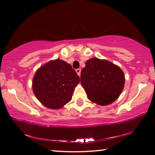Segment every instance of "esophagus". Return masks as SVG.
<instances>
[{
	"mask_svg": "<svg viewBox=\"0 0 155 155\" xmlns=\"http://www.w3.org/2000/svg\"><path fill=\"white\" fill-rule=\"evenodd\" d=\"M81 70L80 69V68H78V69L76 70V72H77V74L79 76V77H80V75H81Z\"/></svg>",
	"mask_w": 155,
	"mask_h": 155,
	"instance_id": "34e87169",
	"label": "esophagus"
}]
</instances>
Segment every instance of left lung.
I'll use <instances>...</instances> for the list:
<instances>
[{"label": "left lung", "mask_w": 155, "mask_h": 155, "mask_svg": "<svg viewBox=\"0 0 155 155\" xmlns=\"http://www.w3.org/2000/svg\"><path fill=\"white\" fill-rule=\"evenodd\" d=\"M81 83L92 103L108 105L121 94L124 87V72L106 59L91 58L81 72Z\"/></svg>", "instance_id": "obj_1"}]
</instances>
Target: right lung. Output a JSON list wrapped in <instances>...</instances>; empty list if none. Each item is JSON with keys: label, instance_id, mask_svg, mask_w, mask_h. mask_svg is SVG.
Here are the masks:
<instances>
[{"label": "right lung", "instance_id": "1", "mask_svg": "<svg viewBox=\"0 0 155 155\" xmlns=\"http://www.w3.org/2000/svg\"><path fill=\"white\" fill-rule=\"evenodd\" d=\"M79 82V77L71 65L57 59L37 70L32 87L36 98L44 106L59 109L71 101L74 88Z\"/></svg>", "mask_w": 155, "mask_h": 155}]
</instances>
